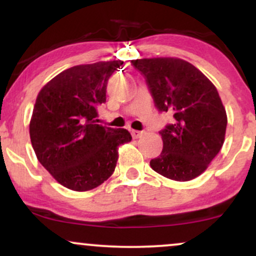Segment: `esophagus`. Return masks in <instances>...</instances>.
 <instances>
[{"label":"esophagus","instance_id":"34e87169","mask_svg":"<svg viewBox=\"0 0 256 256\" xmlns=\"http://www.w3.org/2000/svg\"><path fill=\"white\" fill-rule=\"evenodd\" d=\"M143 134H144V132H143V131H137V130H132V131H131L132 137H134V140H137V138H140V136H142Z\"/></svg>","mask_w":256,"mask_h":256}]
</instances>
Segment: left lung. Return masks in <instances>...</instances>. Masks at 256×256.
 Masks as SVG:
<instances>
[{"label": "left lung", "instance_id": "1", "mask_svg": "<svg viewBox=\"0 0 256 256\" xmlns=\"http://www.w3.org/2000/svg\"><path fill=\"white\" fill-rule=\"evenodd\" d=\"M146 79L155 106L173 113L160 132L164 148L150 161L158 174L177 182L198 177L220 152L228 116L218 90L200 70L178 58L132 60Z\"/></svg>", "mask_w": 256, "mask_h": 256}]
</instances>
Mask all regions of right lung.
Wrapping results in <instances>:
<instances>
[{
    "instance_id": "1",
    "label": "right lung",
    "mask_w": 256,
    "mask_h": 256,
    "mask_svg": "<svg viewBox=\"0 0 256 256\" xmlns=\"http://www.w3.org/2000/svg\"><path fill=\"white\" fill-rule=\"evenodd\" d=\"M124 61L78 64L58 73L38 92L30 122L36 156L67 189L88 192L113 174L119 146L132 140L125 128L98 124L107 82Z\"/></svg>"
}]
</instances>
